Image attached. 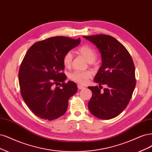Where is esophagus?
I'll return each instance as SVG.
<instances>
[{"mask_svg": "<svg viewBox=\"0 0 152 152\" xmlns=\"http://www.w3.org/2000/svg\"><path fill=\"white\" fill-rule=\"evenodd\" d=\"M77 87H78V89H83V88H85V87H83V86H80V85H78V86H77Z\"/></svg>", "mask_w": 152, "mask_h": 152, "instance_id": "esophagus-1", "label": "esophagus"}]
</instances>
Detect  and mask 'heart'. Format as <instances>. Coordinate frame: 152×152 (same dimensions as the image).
Wrapping results in <instances>:
<instances>
[{
  "label": "heart",
  "instance_id": "obj_1",
  "mask_svg": "<svg viewBox=\"0 0 152 152\" xmlns=\"http://www.w3.org/2000/svg\"><path fill=\"white\" fill-rule=\"evenodd\" d=\"M77 52L82 56L84 57L86 60L92 64L97 58V53L96 50L88 45H83L78 49ZM73 56L71 52H67L63 57V64L65 68H70L72 64ZM92 73L90 70L86 71H74L69 74V78L74 82L80 84H85L88 80L92 77Z\"/></svg>",
  "mask_w": 152,
  "mask_h": 152
}]
</instances>
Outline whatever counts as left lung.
<instances>
[{"instance_id": "obj_1", "label": "left lung", "mask_w": 152, "mask_h": 152, "mask_svg": "<svg viewBox=\"0 0 152 152\" xmlns=\"http://www.w3.org/2000/svg\"><path fill=\"white\" fill-rule=\"evenodd\" d=\"M95 45L101 54L102 65L94 82L108 87L102 92L97 86L88 87L92 96L88 103L90 112L99 119L118 116L126 107L136 86L135 68L128 51L113 36H83Z\"/></svg>"}]
</instances>
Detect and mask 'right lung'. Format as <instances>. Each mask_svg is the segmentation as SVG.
<instances>
[{"label": "right lung", "instance_id": "right-lung-1", "mask_svg": "<svg viewBox=\"0 0 152 152\" xmlns=\"http://www.w3.org/2000/svg\"><path fill=\"white\" fill-rule=\"evenodd\" d=\"M80 43V38L55 36L28 50L19 68V83L24 101L36 116L51 121L66 113L77 86L72 81L65 82L63 57Z\"/></svg>", "mask_w": 152, "mask_h": 152}]
</instances>
